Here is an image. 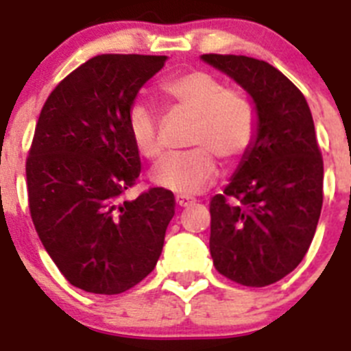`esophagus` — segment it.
Wrapping results in <instances>:
<instances>
[{
    "label": "esophagus",
    "instance_id": "esophagus-1",
    "mask_svg": "<svg viewBox=\"0 0 351 351\" xmlns=\"http://www.w3.org/2000/svg\"><path fill=\"white\" fill-rule=\"evenodd\" d=\"M176 202H178L179 207H188V206H191L195 200L190 197H184V195H178V197H176Z\"/></svg>",
    "mask_w": 351,
    "mask_h": 351
}]
</instances>
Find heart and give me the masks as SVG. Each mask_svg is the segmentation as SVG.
I'll list each match as a JSON object with an SVG mask.
<instances>
[{
    "label": "heart",
    "instance_id": "obj_1",
    "mask_svg": "<svg viewBox=\"0 0 351 351\" xmlns=\"http://www.w3.org/2000/svg\"><path fill=\"white\" fill-rule=\"evenodd\" d=\"M161 96L172 108L193 116L188 151L165 156L153 170L154 184L191 197L206 191L218 176L213 156L223 163L243 158L256 135V108L246 95L230 91L218 77L204 70L186 71L161 84ZM160 119L144 101L128 112V133L138 154L153 160L161 153Z\"/></svg>",
    "mask_w": 351,
    "mask_h": 351
}]
</instances>
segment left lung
Masks as SVG:
<instances>
[{
	"instance_id": "left-lung-1",
	"label": "left lung",
	"mask_w": 351,
	"mask_h": 351,
	"mask_svg": "<svg viewBox=\"0 0 351 351\" xmlns=\"http://www.w3.org/2000/svg\"><path fill=\"white\" fill-rule=\"evenodd\" d=\"M255 104L256 135L230 184L210 198V256L219 274L267 287L302 262L324 204V160L311 110L291 80L265 61L204 54Z\"/></svg>"
}]
</instances>
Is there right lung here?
<instances>
[{"label": "right lung", "instance_id": "1", "mask_svg": "<svg viewBox=\"0 0 351 351\" xmlns=\"http://www.w3.org/2000/svg\"><path fill=\"white\" fill-rule=\"evenodd\" d=\"M167 56L101 54L64 77L40 112L26 161L31 219L70 285L116 295L141 283L163 250L176 213L172 191L135 200L141 156L130 107Z\"/></svg>", "mask_w": 351, "mask_h": 351}]
</instances>
